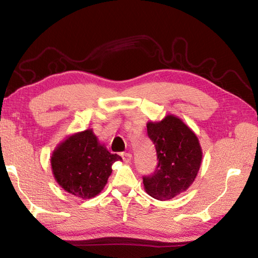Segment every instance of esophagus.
Listing matches in <instances>:
<instances>
[{"label":"esophagus","instance_id":"obj_1","mask_svg":"<svg viewBox=\"0 0 258 258\" xmlns=\"http://www.w3.org/2000/svg\"><path fill=\"white\" fill-rule=\"evenodd\" d=\"M121 157H123V160L126 164H128L130 161L132 160V155L128 154V152H124V154H121Z\"/></svg>","mask_w":258,"mask_h":258}]
</instances>
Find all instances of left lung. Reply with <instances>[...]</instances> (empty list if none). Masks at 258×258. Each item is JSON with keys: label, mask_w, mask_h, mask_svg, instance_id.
<instances>
[{"label": "left lung", "mask_w": 258, "mask_h": 258, "mask_svg": "<svg viewBox=\"0 0 258 258\" xmlns=\"http://www.w3.org/2000/svg\"><path fill=\"white\" fill-rule=\"evenodd\" d=\"M148 137L154 142L158 165L143 177V186L152 198L169 200L189 189L198 175L203 149L197 135L177 116L148 121Z\"/></svg>", "instance_id": "obj_1"}]
</instances>
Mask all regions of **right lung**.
Wrapping results in <instances>:
<instances>
[{
    "label": "right lung",
    "instance_id": "right-lung-1",
    "mask_svg": "<svg viewBox=\"0 0 258 258\" xmlns=\"http://www.w3.org/2000/svg\"><path fill=\"white\" fill-rule=\"evenodd\" d=\"M121 157L110 154L92 128L63 139L51 156V168L56 183L81 199L98 196L111 175V166Z\"/></svg>",
    "mask_w": 258,
    "mask_h": 258
}]
</instances>
